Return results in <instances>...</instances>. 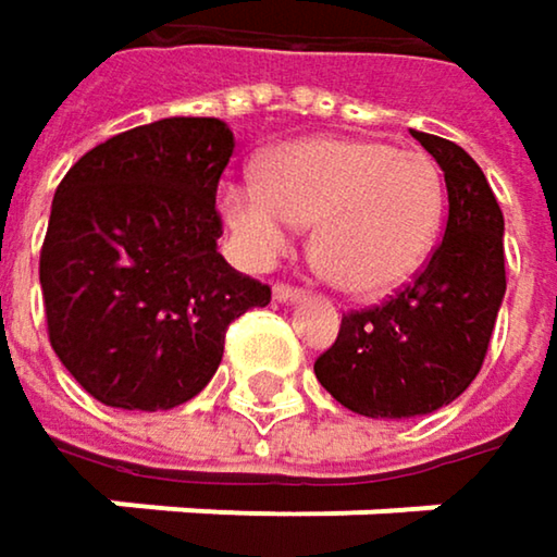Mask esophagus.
<instances>
[{"instance_id":"esophagus-1","label":"esophagus","mask_w":557,"mask_h":557,"mask_svg":"<svg viewBox=\"0 0 557 557\" xmlns=\"http://www.w3.org/2000/svg\"><path fill=\"white\" fill-rule=\"evenodd\" d=\"M274 299H277V302H293V299H299V289L289 286V283H277V286H274Z\"/></svg>"}]
</instances>
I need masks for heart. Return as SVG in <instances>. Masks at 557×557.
<instances>
[{
	"label": "heart",
	"instance_id": "1",
	"mask_svg": "<svg viewBox=\"0 0 557 557\" xmlns=\"http://www.w3.org/2000/svg\"><path fill=\"white\" fill-rule=\"evenodd\" d=\"M222 222L251 268H271L312 232L319 274L351 296H384L416 277L442 232L445 180L425 151L322 135L277 148L261 180L219 189Z\"/></svg>",
	"mask_w": 557,
	"mask_h": 557
}]
</instances>
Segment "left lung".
I'll list each match as a JSON object with an SVG mask.
<instances>
[{"instance_id":"1","label":"left lung","mask_w":557,"mask_h":557,"mask_svg":"<svg viewBox=\"0 0 557 557\" xmlns=\"http://www.w3.org/2000/svg\"><path fill=\"white\" fill-rule=\"evenodd\" d=\"M412 138L445 173V238L409 286L348 312L335 345L315 358L319 384L371 419L425 416L471 387L506 293L503 212L484 170L448 138Z\"/></svg>"}]
</instances>
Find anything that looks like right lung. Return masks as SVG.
<instances>
[{
	"mask_svg": "<svg viewBox=\"0 0 557 557\" xmlns=\"http://www.w3.org/2000/svg\"><path fill=\"white\" fill-rule=\"evenodd\" d=\"M235 151L219 119H161L86 151L60 180L41 248L60 364L115 409H173L206 387L228 325L271 302L215 248Z\"/></svg>",
	"mask_w": 557,
	"mask_h": 557,
	"instance_id": "1",
	"label": "right lung"
}]
</instances>
